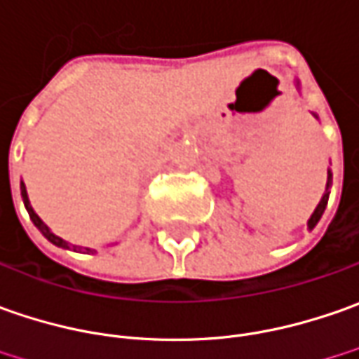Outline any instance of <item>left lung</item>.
Masks as SVG:
<instances>
[{"mask_svg": "<svg viewBox=\"0 0 359 359\" xmlns=\"http://www.w3.org/2000/svg\"><path fill=\"white\" fill-rule=\"evenodd\" d=\"M327 189H330V175H327L326 192H324V196H322V201H320V204L316 206L314 215H312V217H310V220H308V229H314L316 224H318V220H320V218H322V215H324V210H326L327 196H330V192H327Z\"/></svg>", "mask_w": 359, "mask_h": 359, "instance_id": "8db88e82", "label": "left lung"}]
</instances>
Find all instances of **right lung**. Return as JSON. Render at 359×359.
<instances>
[{
	"instance_id": "1",
	"label": "right lung",
	"mask_w": 359,
	"mask_h": 359,
	"mask_svg": "<svg viewBox=\"0 0 359 359\" xmlns=\"http://www.w3.org/2000/svg\"><path fill=\"white\" fill-rule=\"evenodd\" d=\"M21 196H23V204H25V208H27V212H29V218L33 220V224L37 226V229L41 230V234H43L45 238L49 242H53L55 246H61V248H69L67 246V242L63 241V238H59V236H55L51 230L47 229L43 224V220L41 218L37 217L35 212H33V208H32V204H29V198H27V191H25V184L21 182ZM73 250H85V252L89 254V252H95V250H91V248H81V246H73Z\"/></svg>"
}]
</instances>
